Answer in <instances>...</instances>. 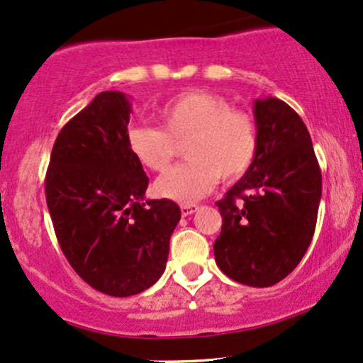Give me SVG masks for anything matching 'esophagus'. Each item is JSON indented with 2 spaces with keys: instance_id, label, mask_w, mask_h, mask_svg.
Returning <instances> with one entry per match:
<instances>
[{
  "instance_id": "esophagus-1",
  "label": "esophagus",
  "mask_w": 363,
  "mask_h": 363,
  "mask_svg": "<svg viewBox=\"0 0 363 363\" xmlns=\"http://www.w3.org/2000/svg\"><path fill=\"white\" fill-rule=\"evenodd\" d=\"M196 205H191V203H186V205H181V212L182 216H191L193 212H196Z\"/></svg>"
}]
</instances>
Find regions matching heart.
Masks as SVG:
<instances>
[{
    "label": "heart",
    "instance_id": "obj_1",
    "mask_svg": "<svg viewBox=\"0 0 363 363\" xmlns=\"http://www.w3.org/2000/svg\"><path fill=\"white\" fill-rule=\"evenodd\" d=\"M160 126H131L126 144L133 158L151 172H163L184 144L188 161L156 181L155 191L174 202L191 203L207 195L218 179L233 181L251 167L258 149L255 119L233 111L218 94L193 91L167 101Z\"/></svg>",
    "mask_w": 363,
    "mask_h": 363
}]
</instances>
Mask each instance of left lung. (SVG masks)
<instances>
[{
  "instance_id": "obj_1",
  "label": "left lung",
  "mask_w": 363,
  "mask_h": 363,
  "mask_svg": "<svg viewBox=\"0 0 363 363\" xmlns=\"http://www.w3.org/2000/svg\"><path fill=\"white\" fill-rule=\"evenodd\" d=\"M258 149L251 167L219 200V269L240 284L279 283L306 255L321 199V170L300 116L277 98L255 101Z\"/></svg>"
}]
</instances>
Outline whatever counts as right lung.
Segmentation results:
<instances>
[{"instance_id": "add662e5", "label": "right lung", "mask_w": 363, "mask_h": 363, "mask_svg": "<svg viewBox=\"0 0 363 363\" xmlns=\"http://www.w3.org/2000/svg\"><path fill=\"white\" fill-rule=\"evenodd\" d=\"M130 112L126 94H96L60 131L45 175L61 250L89 286L111 296L160 279L181 219L172 200H145L149 179L126 144Z\"/></svg>"}]
</instances>
